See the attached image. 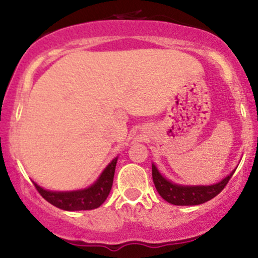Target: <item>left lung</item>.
Listing matches in <instances>:
<instances>
[{
	"label": "left lung",
	"instance_id": "obj_1",
	"mask_svg": "<svg viewBox=\"0 0 258 258\" xmlns=\"http://www.w3.org/2000/svg\"><path fill=\"white\" fill-rule=\"evenodd\" d=\"M234 172H235V170L232 171L226 178H223L221 182L216 183V184L180 185L165 178L159 172L155 165H152L154 184H155V188L160 194V197L166 200L167 203L178 206L200 205V204H204L206 201L214 199L216 195H218L223 190V188L229 182L230 177L233 176Z\"/></svg>",
	"mask_w": 258,
	"mask_h": 258
}]
</instances>
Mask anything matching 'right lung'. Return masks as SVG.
Instances as JSON below:
<instances>
[{"label": "right lung", "mask_w": 258, "mask_h": 258, "mask_svg": "<svg viewBox=\"0 0 258 258\" xmlns=\"http://www.w3.org/2000/svg\"><path fill=\"white\" fill-rule=\"evenodd\" d=\"M117 158H115L110 164L104 168L98 179L88 188L72 191H52L43 189L34 182L37 191L42 195L49 204L65 211H81V210H93L102 205L106 200L111 190L112 180H114L115 167Z\"/></svg>", "instance_id": "add662e5"}]
</instances>
